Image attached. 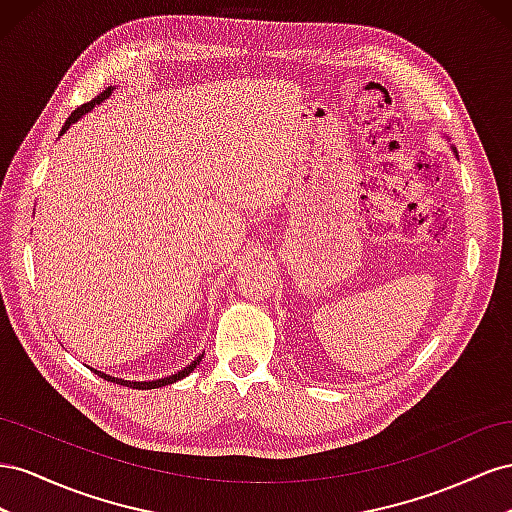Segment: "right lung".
I'll return each mask as SVG.
<instances>
[{
  "label": "right lung",
  "instance_id": "right-lung-1",
  "mask_svg": "<svg viewBox=\"0 0 512 512\" xmlns=\"http://www.w3.org/2000/svg\"><path fill=\"white\" fill-rule=\"evenodd\" d=\"M109 94H111V87H107L105 92H100L94 100H90V102H85V105H81L75 113L70 115V118L66 120V124H64V128H62V133L64 130H68V126L72 124V122H77L83 113H87L90 109H94V105H98V102H102L105 98H109ZM201 362V356L197 358V360H193L191 364H188L186 369H182V371H178L175 375H171V377H165V379H154V382H124V379H118V377H111V375H105V373H100V371H94L96 375H100V377H105L107 382H113V384H120V386H130V388H137V390H152V388H160V386H167V384H173V382H178V379H184L188 373H193L195 371V367L197 364Z\"/></svg>",
  "mask_w": 512,
  "mask_h": 512
}]
</instances>
